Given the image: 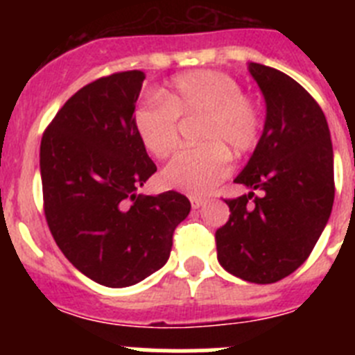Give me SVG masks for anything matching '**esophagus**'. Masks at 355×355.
<instances>
[{
  "instance_id": "34e87169",
  "label": "esophagus",
  "mask_w": 355,
  "mask_h": 355,
  "mask_svg": "<svg viewBox=\"0 0 355 355\" xmlns=\"http://www.w3.org/2000/svg\"><path fill=\"white\" fill-rule=\"evenodd\" d=\"M190 205H192L193 209H199L200 206L205 205V199H200V197H190Z\"/></svg>"
}]
</instances>
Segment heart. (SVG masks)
I'll return each mask as SVG.
<instances>
[{"instance_id": "1", "label": "heart", "mask_w": 355, "mask_h": 355, "mask_svg": "<svg viewBox=\"0 0 355 355\" xmlns=\"http://www.w3.org/2000/svg\"><path fill=\"white\" fill-rule=\"evenodd\" d=\"M159 97L147 99L135 110L137 137L149 155L165 158L180 144L178 117L202 115L199 140L205 144L175 156L163 168V183L188 196H208L229 174V150L241 156L258 144V105L243 96L234 78L209 69L175 76Z\"/></svg>"}]
</instances>
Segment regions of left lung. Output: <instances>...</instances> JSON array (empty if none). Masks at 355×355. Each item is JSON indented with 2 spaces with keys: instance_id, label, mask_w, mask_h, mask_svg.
<instances>
[{
  "instance_id": "8db88e82",
  "label": "left lung",
  "mask_w": 355,
  "mask_h": 355,
  "mask_svg": "<svg viewBox=\"0 0 355 355\" xmlns=\"http://www.w3.org/2000/svg\"><path fill=\"white\" fill-rule=\"evenodd\" d=\"M249 72L265 97V126L234 180L250 192L225 200L231 215L215 234L216 258L229 274L270 284L306 261L327 225L334 156L324 112L302 85L254 62ZM254 189L263 196L254 198Z\"/></svg>"
}]
</instances>
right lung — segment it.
Listing matches in <instances>:
<instances>
[{
  "mask_svg": "<svg viewBox=\"0 0 355 355\" xmlns=\"http://www.w3.org/2000/svg\"><path fill=\"white\" fill-rule=\"evenodd\" d=\"M144 80L142 71H126L85 85L40 142L49 231L81 274L108 288L133 286L159 270L192 208L174 190L139 193L156 172L133 124Z\"/></svg>",
  "mask_w": 355,
  "mask_h": 355,
  "instance_id": "obj_1",
  "label": "right lung"
}]
</instances>
